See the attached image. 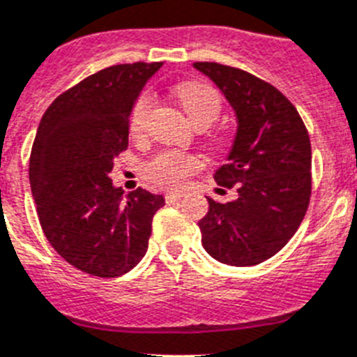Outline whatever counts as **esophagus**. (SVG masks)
Segmentation results:
<instances>
[{"label": "esophagus", "mask_w": 357, "mask_h": 357, "mask_svg": "<svg viewBox=\"0 0 357 357\" xmlns=\"http://www.w3.org/2000/svg\"><path fill=\"white\" fill-rule=\"evenodd\" d=\"M182 199L181 193H166V202L167 204H175V202H178V200Z\"/></svg>", "instance_id": "esophagus-1"}]
</instances>
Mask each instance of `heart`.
I'll return each mask as SVG.
<instances>
[{
	"label": "heart",
	"mask_w": 357,
	"mask_h": 357,
	"mask_svg": "<svg viewBox=\"0 0 357 357\" xmlns=\"http://www.w3.org/2000/svg\"><path fill=\"white\" fill-rule=\"evenodd\" d=\"M182 109L195 126H210L222 109V100L215 87L204 82H185L175 89ZM153 107V94L142 93L137 98L129 116V131L140 137L146 129L147 116ZM200 167V162L191 155L178 151H162L144 166V178L160 190H178Z\"/></svg>",
	"instance_id": "1"
}]
</instances>
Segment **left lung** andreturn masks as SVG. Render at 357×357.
Here are the masks:
<instances>
[{
	"mask_svg": "<svg viewBox=\"0 0 357 357\" xmlns=\"http://www.w3.org/2000/svg\"><path fill=\"white\" fill-rule=\"evenodd\" d=\"M193 67L217 84L238 123L228 164L215 173L217 184L237 190V199H208L210 210L199 220L202 246L219 263L255 266L284 248L305 219L310 137L297 109L272 84L215 61Z\"/></svg>",
	"mask_w": 357,
	"mask_h": 357,
	"instance_id": "8db88e82",
	"label": "left lung"
}]
</instances>
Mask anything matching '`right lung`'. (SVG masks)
Wrapping results in <instances>:
<instances>
[{
	"label": "right lung",
	"mask_w": 357,
	"mask_h": 357,
	"mask_svg": "<svg viewBox=\"0 0 357 357\" xmlns=\"http://www.w3.org/2000/svg\"><path fill=\"white\" fill-rule=\"evenodd\" d=\"M162 67L122 63L61 93L38 126L29 181L47 241L67 263L96 278H119L140 263L164 197L138 188L123 197L109 173L128 149L129 116Z\"/></svg>",
	"instance_id": "1"
}]
</instances>
